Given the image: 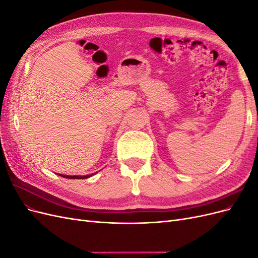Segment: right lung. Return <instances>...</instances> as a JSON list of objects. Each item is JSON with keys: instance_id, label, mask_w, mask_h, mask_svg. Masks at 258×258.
I'll list each match as a JSON object with an SVG mask.
<instances>
[{"instance_id": "obj_1", "label": "right lung", "mask_w": 258, "mask_h": 258, "mask_svg": "<svg viewBox=\"0 0 258 258\" xmlns=\"http://www.w3.org/2000/svg\"><path fill=\"white\" fill-rule=\"evenodd\" d=\"M61 176H62V177H67V178H87V177H89V176H91V175L80 176V175H63V174H61Z\"/></svg>"}]
</instances>
